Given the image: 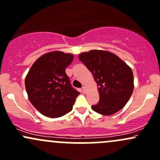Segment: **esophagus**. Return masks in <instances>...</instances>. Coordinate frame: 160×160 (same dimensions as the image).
I'll return each instance as SVG.
<instances>
[{
  "mask_svg": "<svg viewBox=\"0 0 160 160\" xmlns=\"http://www.w3.org/2000/svg\"><path fill=\"white\" fill-rule=\"evenodd\" d=\"M82 93H85L86 92V87L83 86L82 88Z\"/></svg>",
  "mask_w": 160,
  "mask_h": 160,
  "instance_id": "34e87169",
  "label": "esophagus"
}]
</instances>
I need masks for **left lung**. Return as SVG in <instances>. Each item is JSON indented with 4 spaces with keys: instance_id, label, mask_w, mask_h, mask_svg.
Listing matches in <instances>:
<instances>
[{
    "instance_id": "8db88e82",
    "label": "left lung",
    "mask_w": 160,
    "mask_h": 160,
    "mask_svg": "<svg viewBox=\"0 0 160 160\" xmlns=\"http://www.w3.org/2000/svg\"><path fill=\"white\" fill-rule=\"evenodd\" d=\"M78 59L92 73L98 85L100 100L92 105L94 111L112 115L125 106L133 91L131 68L112 52L91 50L82 52Z\"/></svg>"
}]
</instances>
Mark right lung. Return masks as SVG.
<instances>
[{
    "mask_svg": "<svg viewBox=\"0 0 160 160\" xmlns=\"http://www.w3.org/2000/svg\"><path fill=\"white\" fill-rule=\"evenodd\" d=\"M70 53H46L32 64L25 78L29 100L42 115L60 118L72 110L80 93L70 84L66 68L72 62Z\"/></svg>",
    "mask_w": 160,
    "mask_h": 160,
    "instance_id": "add662e5",
    "label": "right lung"
}]
</instances>
